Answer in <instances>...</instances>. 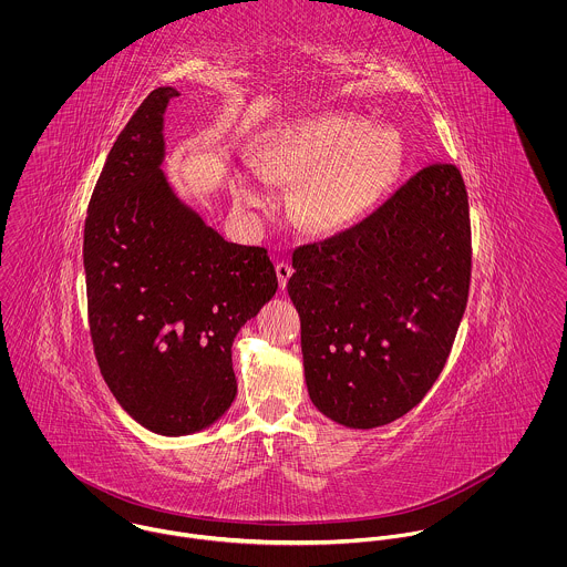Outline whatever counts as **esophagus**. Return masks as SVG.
I'll return each instance as SVG.
<instances>
[{
  "label": "esophagus",
  "instance_id": "esophagus-1",
  "mask_svg": "<svg viewBox=\"0 0 567 567\" xmlns=\"http://www.w3.org/2000/svg\"><path fill=\"white\" fill-rule=\"evenodd\" d=\"M275 270H277L279 288H286V286H288V279H290V277H292V272H295V268H292L290 264H286V261H279V264L275 266Z\"/></svg>",
  "mask_w": 567,
  "mask_h": 567
}]
</instances>
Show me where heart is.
I'll return each instance as SVG.
<instances>
[{"mask_svg":"<svg viewBox=\"0 0 567 567\" xmlns=\"http://www.w3.org/2000/svg\"><path fill=\"white\" fill-rule=\"evenodd\" d=\"M402 165L400 137L369 128L355 115L327 111L275 128L261 144L255 167L268 181H301L290 209L315 234L351 227L382 198ZM234 198L257 207L259 192L246 176L234 183Z\"/></svg>","mask_w":567,"mask_h":567,"instance_id":"obj_1","label":"heart"}]
</instances>
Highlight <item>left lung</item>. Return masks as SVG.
Returning <instances> with one entry per match:
<instances>
[{
  "instance_id": "obj_1",
  "label": "left lung",
  "mask_w": 567,
  "mask_h": 567,
  "mask_svg": "<svg viewBox=\"0 0 567 567\" xmlns=\"http://www.w3.org/2000/svg\"><path fill=\"white\" fill-rule=\"evenodd\" d=\"M312 404L371 430L419 404L441 375L467 308L472 227L463 176L434 163L369 218L292 252Z\"/></svg>"
}]
</instances>
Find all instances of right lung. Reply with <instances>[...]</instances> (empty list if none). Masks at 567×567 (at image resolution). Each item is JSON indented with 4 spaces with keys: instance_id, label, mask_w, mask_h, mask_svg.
Listing matches in <instances>:
<instances>
[{
    "instance_id": "add662e5",
    "label": "right lung",
    "mask_w": 567,
    "mask_h": 567,
    "mask_svg": "<svg viewBox=\"0 0 567 567\" xmlns=\"http://www.w3.org/2000/svg\"><path fill=\"white\" fill-rule=\"evenodd\" d=\"M148 93L115 140L84 220L86 310L100 373L137 423L200 432L234 404V338L277 292L261 246L227 243L163 174V115Z\"/></svg>"
}]
</instances>
